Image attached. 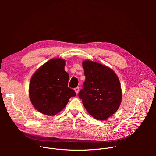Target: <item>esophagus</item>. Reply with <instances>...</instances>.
<instances>
[{
	"label": "esophagus",
	"instance_id": "obj_1",
	"mask_svg": "<svg viewBox=\"0 0 156 156\" xmlns=\"http://www.w3.org/2000/svg\"><path fill=\"white\" fill-rule=\"evenodd\" d=\"M79 87H76V88H75V92H76V94H78V92H79Z\"/></svg>",
	"mask_w": 156,
	"mask_h": 156
}]
</instances>
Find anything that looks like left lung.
<instances>
[{
  "label": "left lung",
  "mask_w": 156,
  "mask_h": 156,
  "mask_svg": "<svg viewBox=\"0 0 156 156\" xmlns=\"http://www.w3.org/2000/svg\"><path fill=\"white\" fill-rule=\"evenodd\" d=\"M86 77L80 99L87 112L97 120L108 119L118 109L122 100L119 78L110 68L85 60L82 63Z\"/></svg>",
  "instance_id": "obj_1"
}]
</instances>
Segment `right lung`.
<instances>
[{
	"mask_svg": "<svg viewBox=\"0 0 156 156\" xmlns=\"http://www.w3.org/2000/svg\"><path fill=\"white\" fill-rule=\"evenodd\" d=\"M66 61L51 59L33 75L30 83L29 96L32 105L40 112L54 116L67 105L75 92L68 87L69 75L64 71Z\"/></svg>",
	"mask_w": 156,
	"mask_h": 156,
	"instance_id": "obj_1",
	"label": "right lung"
}]
</instances>
